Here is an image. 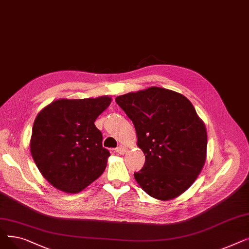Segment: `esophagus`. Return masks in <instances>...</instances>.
<instances>
[{
	"label": "esophagus",
	"instance_id": "1",
	"mask_svg": "<svg viewBox=\"0 0 249 249\" xmlns=\"http://www.w3.org/2000/svg\"><path fill=\"white\" fill-rule=\"evenodd\" d=\"M127 150H128V148L124 145H120L119 147L116 148V152L119 153V154H124L125 152H127Z\"/></svg>",
	"mask_w": 249,
	"mask_h": 249
}]
</instances>
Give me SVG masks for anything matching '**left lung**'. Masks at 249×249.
<instances>
[{
  "instance_id": "1",
  "label": "left lung",
  "mask_w": 249,
  "mask_h": 249,
  "mask_svg": "<svg viewBox=\"0 0 249 249\" xmlns=\"http://www.w3.org/2000/svg\"><path fill=\"white\" fill-rule=\"evenodd\" d=\"M116 103L132 120L137 146L145 155L134 174L150 197L168 201L184 194L197 179L207 158V130L192 103L160 87L131 91Z\"/></svg>"
}]
</instances>
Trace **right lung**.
I'll use <instances>...</instances> for the list:
<instances>
[{
  "label": "right lung",
  "instance_id": "1",
  "mask_svg": "<svg viewBox=\"0 0 249 249\" xmlns=\"http://www.w3.org/2000/svg\"><path fill=\"white\" fill-rule=\"evenodd\" d=\"M111 102L110 96L57 99L37 114L30 152L51 186L76 194L104 173L110 152L102 145L95 121Z\"/></svg>",
  "mask_w": 249,
  "mask_h": 249
}]
</instances>
